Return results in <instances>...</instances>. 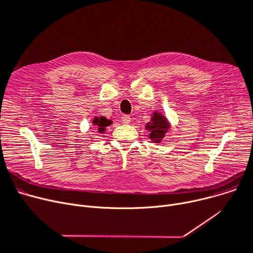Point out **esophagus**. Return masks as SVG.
I'll return each mask as SVG.
<instances>
[{"label":"esophagus","mask_w":253,"mask_h":253,"mask_svg":"<svg viewBox=\"0 0 253 253\" xmlns=\"http://www.w3.org/2000/svg\"><path fill=\"white\" fill-rule=\"evenodd\" d=\"M130 121H131V119H130V117L128 115H123L122 116V122L124 124H129Z\"/></svg>","instance_id":"obj_1"}]
</instances>
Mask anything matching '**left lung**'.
I'll return each mask as SVG.
<instances>
[{"mask_svg": "<svg viewBox=\"0 0 253 253\" xmlns=\"http://www.w3.org/2000/svg\"><path fill=\"white\" fill-rule=\"evenodd\" d=\"M144 128L149 132V139L155 143H159L170 131L171 124L165 114L160 111H154L151 121L145 124Z\"/></svg>", "mask_w": 253, "mask_h": 253, "instance_id": "8db88e82", "label": "left lung"}]
</instances>
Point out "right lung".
<instances>
[{"instance_id":"obj_1","label":"right lung","mask_w":253,"mask_h":253,"mask_svg":"<svg viewBox=\"0 0 253 253\" xmlns=\"http://www.w3.org/2000/svg\"><path fill=\"white\" fill-rule=\"evenodd\" d=\"M113 121L110 119H106L103 116H95L92 120V124L95 126V128H97V132L100 134H104L106 131V127L112 125Z\"/></svg>"}]
</instances>
